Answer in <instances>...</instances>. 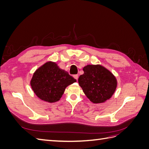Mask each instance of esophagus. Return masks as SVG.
<instances>
[{
	"label": "esophagus",
	"mask_w": 149,
	"mask_h": 149,
	"mask_svg": "<svg viewBox=\"0 0 149 149\" xmlns=\"http://www.w3.org/2000/svg\"><path fill=\"white\" fill-rule=\"evenodd\" d=\"M73 77L74 78V79H76V80L78 81V77H79V76H78V74H75V75H74V76H73Z\"/></svg>",
	"instance_id": "1"
}]
</instances>
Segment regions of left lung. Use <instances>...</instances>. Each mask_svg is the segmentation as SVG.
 I'll return each instance as SVG.
<instances>
[{
  "label": "left lung",
  "instance_id": "1",
  "mask_svg": "<svg viewBox=\"0 0 149 149\" xmlns=\"http://www.w3.org/2000/svg\"><path fill=\"white\" fill-rule=\"evenodd\" d=\"M83 70L78 83L90 101L101 104L109 100L118 86L116 76L101 65H88Z\"/></svg>",
  "mask_w": 149,
  "mask_h": 149
}]
</instances>
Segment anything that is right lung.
<instances>
[{
    "instance_id": "right-lung-1",
    "label": "right lung",
    "mask_w": 149,
    "mask_h": 149,
    "mask_svg": "<svg viewBox=\"0 0 149 149\" xmlns=\"http://www.w3.org/2000/svg\"><path fill=\"white\" fill-rule=\"evenodd\" d=\"M75 82L76 80L56 63L48 61L36 70L30 83L39 99L53 103L60 101L66 87Z\"/></svg>"
}]
</instances>
